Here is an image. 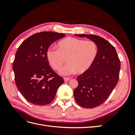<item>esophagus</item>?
<instances>
[{"label": "esophagus", "mask_w": 135, "mask_h": 135, "mask_svg": "<svg viewBox=\"0 0 135 135\" xmlns=\"http://www.w3.org/2000/svg\"><path fill=\"white\" fill-rule=\"evenodd\" d=\"M70 78H64V80L65 81H68L69 80H70Z\"/></svg>", "instance_id": "1"}]
</instances>
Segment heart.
Listing matches in <instances>:
<instances>
[{"mask_svg":"<svg viewBox=\"0 0 135 135\" xmlns=\"http://www.w3.org/2000/svg\"><path fill=\"white\" fill-rule=\"evenodd\" d=\"M57 48H49L46 57L51 66L56 70H60L66 59L68 64L60 71L62 75L86 72L93 64L98 53L95 42L74 37L61 40L57 43Z\"/></svg>","mask_w":135,"mask_h":135,"instance_id":"heart-1","label":"heart"}]
</instances>
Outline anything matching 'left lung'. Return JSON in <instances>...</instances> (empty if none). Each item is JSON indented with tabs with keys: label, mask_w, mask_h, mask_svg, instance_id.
<instances>
[{
	"label": "left lung",
	"mask_w": 135,
	"mask_h": 135,
	"mask_svg": "<svg viewBox=\"0 0 135 135\" xmlns=\"http://www.w3.org/2000/svg\"><path fill=\"white\" fill-rule=\"evenodd\" d=\"M95 42L98 53L88 70L77 77L78 85L74 89L76 103L85 108H94L103 104L116 86L120 69L115 48L107 40L92 34H75Z\"/></svg>",
	"instance_id": "left-lung-1"
}]
</instances>
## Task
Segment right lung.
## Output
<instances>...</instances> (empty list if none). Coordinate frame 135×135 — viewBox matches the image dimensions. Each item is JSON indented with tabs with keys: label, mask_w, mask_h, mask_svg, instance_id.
Listing matches in <instances>:
<instances>
[{
	"label": "right lung",
	"mask_w": 135,
	"mask_h": 135,
	"mask_svg": "<svg viewBox=\"0 0 135 135\" xmlns=\"http://www.w3.org/2000/svg\"><path fill=\"white\" fill-rule=\"evenodd\" d=\"M65 36L53 31L36 33L24 40L16 52L13 63L16 84L30 103L49 104L64 83L49 65L46 52L51 44Z\"/></svg>",
	"instance_id": "obj_1"
}]
</instances>
